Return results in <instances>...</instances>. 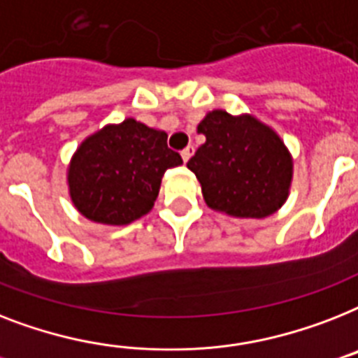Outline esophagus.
<instances>
[{
  "instance_id": "34e87169",
  "label": "esophagus",
  "mask_w": 358,
  "mask_h": 358,
  "mask_svg": "<svg viewBox=\"0 0 358 358\" xmlns=\"http://www.w3.org/2000/svg\"><path fill=\"white\" fill-rule=\"evenodd\" d=\"M193 154H194V147H193V145H189V147H185V149L182 150V159H184L185 164H187L189 158H191Z\"/></svg>"
}]
</instances>
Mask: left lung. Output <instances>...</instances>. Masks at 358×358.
Here are the masks:
<instances>
[{
    "instance_id": "left-lung-1",
    "label": "left lung",
    "mask_w": 358,
    "mask_h": 358,
    "mask_svg": "<svg viewBox=\"0 0 358 358\" xmlns=\"http://www.w3.org/2000/svg\"><path fill=\"white\" fill-rule=\"evenodd\" d=\"M196 130L206 143L187 167L209 208L237 219H264L285 204L294 165L283 139L268 124L250 113L213 110Z\"/></svg>"
}]
</instances>
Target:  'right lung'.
I'll list each match as a JSON object with an SVG mask.
<instances>
[{"mask_svg":"<svg viewBox=\"0 0 358 358\" xmlns=\"http://www.w3.org/2000/svg\"><path fill=\"white\" fill-rule=\"evenodd\" d=\"M180 164L164 130L129 117L106 124L78 145L68 167L69 196L88 220L130 224L152 209L164 173Z\"/></svg>","mask_w":358,"mask_h":358,"instance_id":"1","label":"right lung"}]
</instances>
